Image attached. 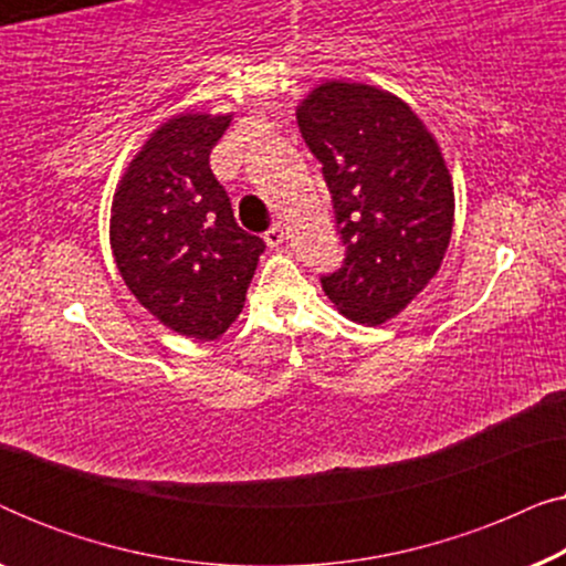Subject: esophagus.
I'll list each match as a JSON object with an SVG mask.
<instances>
[{"label":"esophagus","instance_id":"esophagus-1","mask_svg":"<svg viewBox=\"0 0 566 566\" xmlns=\"http://www.w3.org/2000/svg\"><path fill=\"white\" fill-rule=\"evenodd\" d=\"M283 239H285V231H283L281 223H273V227H270V229L265 231V242H268V247L283 244Z\"/></svg>","mask_w":566,"mask_h":566}]
</instances>
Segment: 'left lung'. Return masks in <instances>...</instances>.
I'll return each mask as SVG.
<instances>
[{"label":"left lung","instance_id":"1","mask_svg":"<svg viewBox=\"0 0 566 566\" xmlns=\"http://www.w3.org/2000/svg\"><path fill=\"white\" fill-rule=\"evenodd\" d=\"M296 118L345 247L322 289L347 319L376 327L430 283L451 242L443 154L409 105L368 84L324 82Z\"/></svg>","mask_w":566,"mask_h":566}]
</instances>
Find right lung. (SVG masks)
I'll return each mask as SVG.
<instances>
[{
    "label": "right lung",
    "instance_id": "right-lung-1",
    "mask_svg": "<svg viewBox=\"0 0 566 566\" xmlns=\"http://www.w3.org/2000/svg\"><path fill=\"white\" fill-rule=\"evenodd\" d=\"M229 115H177L154 130L113 200L111 244L123 281L161 324L216 339L244 306L265 242L234 221L211 172Z\"/></svg>",
    "mask_w": 566,
    "mask_h": 566
}]
</instances>
